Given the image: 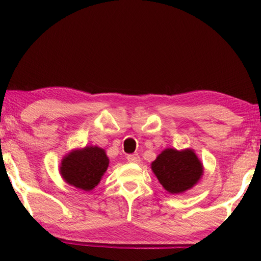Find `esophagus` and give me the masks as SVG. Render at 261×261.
Instances as JSON below:
<instances>
[{
    "instance_id": "34e87169",
    "label": "esophagus",
    "mask_w": 261,
    "mask_h": 261,
    "mask_svg": "<svg viewBox=\"0 0 261 261\" xmlns=\"http://www.w3.org/2000/svg\"><path fill=\"white\" fill-rule=\"evenodd\" d=\"M126 160L129 162H139L140 161V156L138 155V154H130V155L126 156Z\"/></svg>"
}]
</instances>
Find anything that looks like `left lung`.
Here are the masks:
<instances>
[{
  "mask_svg": "<svg viewBox=\"0 0 261 261\" xmlns=\"http://www.w3.org/2000/svg\"><path fill=\"white\" fill-rule=\"evenodd\" d=\"M151 168L165 190L174 194L191 189L204 174L202 163L190 148H166L152 162Z\"/></svg>",
  "mask_w": 261,
  "mask_h": 261,
  "instance_id": "obj_1",
  "label": "left lung"
}]
</instances>
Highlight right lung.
I'll return each mask as SVG.
<instances>
[{
    "instance_id": "1",
    "label": "right lung",
    "mask_w": 261,
    "mask_h": 261,
    "mask_svg": "<svg viewBox=\"0 0 261 261\" xmlns=\"http://www.w3.org/2000/svg\"><path fill=\"white\" fill-rule=\"evenodd\" d=\"M109 165L105 149L98 146H86L73 149L61 161L60 173L68 184L91 191L99 184Z\"/></svg>"
}]
</instances>
